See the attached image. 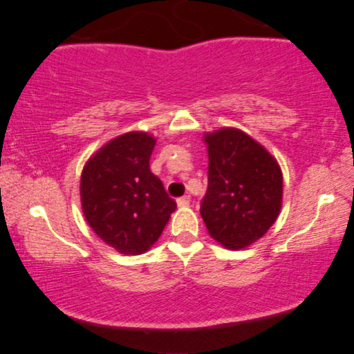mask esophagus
I'll return each instance as SVG.
<instances>
[{"label":"esophagus","mask_w":354,"mask_h":354,"mask_svg":"<svg viewBox=\"0 0 354 354\" xmlns=\"http://www.w3.org/2000/svg\"><path fill=\"white\" fill-rule=\"evenodd\" d=\"M189 202H191L189 196H183V198H178V199H177V205H178V207H188Z\"/></svg>","instance_id":"34e87169"}]
</instances>
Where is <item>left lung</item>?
I'll use <instances>...</instances> for the list:
<instances>
[{
    "label": "left lung",
    "instance_id": "obj_1",
    "mask_svg": "<svg viewBox=\"0 0 354 354\" xmlns=\"http://www.w3.org/2000/svg\"><path fill=\"white\" fill-rule=\"evenodd\" d=\"M208 188L201 215L213 239L229 249L257 241L274 224L282 205V172L257 141L236 129L204 136Z\"/></svg>",
    "mask_w": 354,
    "mask_h": 354
}]
</instances>
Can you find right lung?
I'll list each match as a JSON object with an SVG mask.
<instances>
[{"label":"right lung","instance_id":"right-lung-1","mask_svg":"<svg viewBox=\"0 0 354 354\" xmlns=\"http://www.w3.org/2000/svg\"><path fill=\"white\" fill-rule=\"evenodd\" d=\"M155 138L130 131L91 156L81 174L84 216L95 234L122 254H142L160 239L177 204L150 171Z\"/></svg>","mask_w":354,"mask_h":354}]
</instances>
